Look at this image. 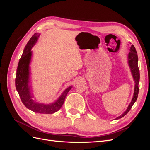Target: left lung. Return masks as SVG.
I'll use <instances>...</instances> for the list:
<instances>
[{
    "label": "left lung",
    "instance_id": "left-lung-1",
    "mask_svg": "<svg viewBox=\"0 0 150 150\" xmlns=\"http://www.w3.org/2000/svg\"><path fill=\"white\" fill-rule=\"evenodd\" d=\"M138 57L137 55V52L136 51V49L133 45H131L129 49V52L128 54V63L129 67L130 68V71L131 74L133 76V80L134 82V93L133 98L131 99V101L129 103V106L127 108L126 110L122 113V115L116 117V120H119L121 117L125 116L127 113H128L129 110L131 109V107L133 106L134 103L137 100L139 88H138V84L139 82V70L138 66Z\"/></svg>",
    "mask_w": 150,
    "mask_h": 150
}]
</instances>
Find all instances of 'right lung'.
Segmentation results:
<instances>
[{
	"label": "right lung",
	"mask_w": 150,
	"mask_h": 150,
	"mask_svg": "<svg viewBox=\"0 0 150 150\" xmlns=\"http://www.w3.org/2000/svg\"><path fill=\"white\" fill-rule=\"evenodd\" d=\"M39 35V33H35L24 48L17 69L16 88L22 103L27 108L40 114H52L60 110L62 104H64L68 92L72 88V86H71L66 88L57 100L51 103L45 104L39 103L33 99L34 96L33 93L30 77V63L33 56V51L31 49L37 42Z\"/></svg>",
	"instance_id": "add662e5"
}]
</instances>
